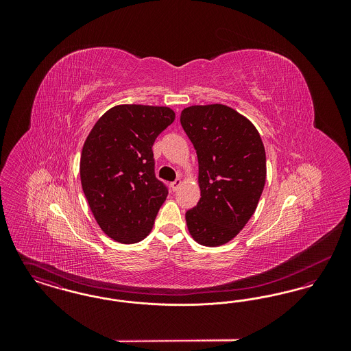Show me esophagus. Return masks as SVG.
I'll list each match as a JSON object with an SVG mask.
<instances>
[{
    "instance_id": "obj_1",
    "label": "esophagus",
    "mask_w": 351,
    "mask_h": 351,
    "mask_svg": "<svg viewBox=\"0 0 351 351\" xmlns=\"http://www.w3.org/2000/svg\"><path fill=\"white\" fill-rule=\"evenodd\" d=\"M182 184H183V182H182L180 179H176L173 183L171 184V186H172V189H173V191H178V189L180 188V185H182Z\"/></svg>"
}]
</instances>
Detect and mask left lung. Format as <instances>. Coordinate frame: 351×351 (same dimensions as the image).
Wrapping results in <instances>:
<instances>
[{"label":"left lung","instance_id":"1","mask_svg":"<svg viewBox=\"0 0 351 351\" xmlns=\"http://www.w3.org/2000/svg\"><path fill=\"white\" fill-rule=\"evenodd\" d=\"M180 122L199 160L201 199L185 213L192 238L216 247L232 241L254 215L266 183V151L256 128L222 104L192 105Z\"/></svg>","mask_w":351,"mask_h":351}]
</instances>
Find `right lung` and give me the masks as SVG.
Wrapping results in <instances>:
<instances>
[{"mask_svg":"<svg viewBox=\"0 0 351 351\" xmlns=\"http://www.w3.org/2000/svg\"><path fill=\"white\" fill-rule=\"evenodd\" d=\"M175 121L168 106L125 104L104 113L84 142L80 179L101 230L119 243L146 238L167 199L152 145Z\"/></svg>","mask_w":351,"mask_h":351,"instance_id":"1","label":"right lung"}]
</instances>
